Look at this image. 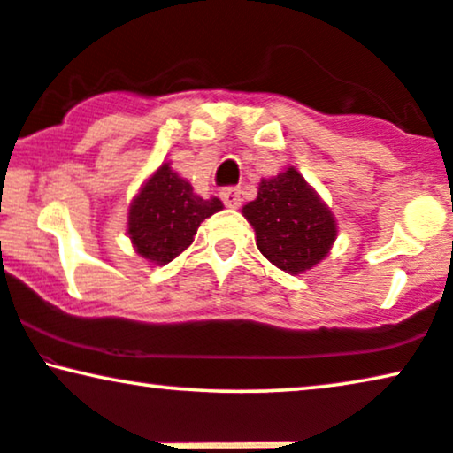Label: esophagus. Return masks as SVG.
Segmentation results:
<instances>
[{"instance_id":"esophagus-1","label":"esophagus","mask_w":453,"mask_h":453,"mask_svg":"<svg viewBox=\"0 0 453 453\" xmlns=\"http://www.w3.org/2000/svg\"><path fill=\"white\" fill-rule=\"evenodd\" d=\"M220 197L225 205L228 208H239L241 205V189L239 187H226V189L220 191Z\"/></svg>"}]
</instances>
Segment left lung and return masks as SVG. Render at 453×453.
Returning <instances> with one entry per match:
<instances>
[{"label":"left lung","mask_w":453,"mask_h":453,"mask_svg":"<svg viewBox=\"0 0 453 453\" xmlns=\"http://www.w3.org/2000/svg\"><path fill=\"white\" fill-rule=\"evenodd\" d=\"M243 216L254 226L262 256L289 274L319 264L337 234L333 214L296 168L262 180Z\"/></svg>","instance_id":"obj_1"}]
</instances>
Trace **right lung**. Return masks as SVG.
I'll list each match as a JSON object with an SVG mask.
<instances>
[{
    "mask_svg": "<svg viewBox=\"0 0 453 453\" xmlns=\"http://www.w3.org/2000/svg\"><path fill=\"white\" fill-rule=\"evenodd\" d=\"M222 210L219 197L203 199L170 170L168 164L151 174L128 210V237L145 260L173 262L193 243L197 226Z\"/></svg>",
    "mask_w": 453,
    "mask_h": 453,
    "instance_id": "obj_1",
    "label": "right lung"
}]
</instances>
